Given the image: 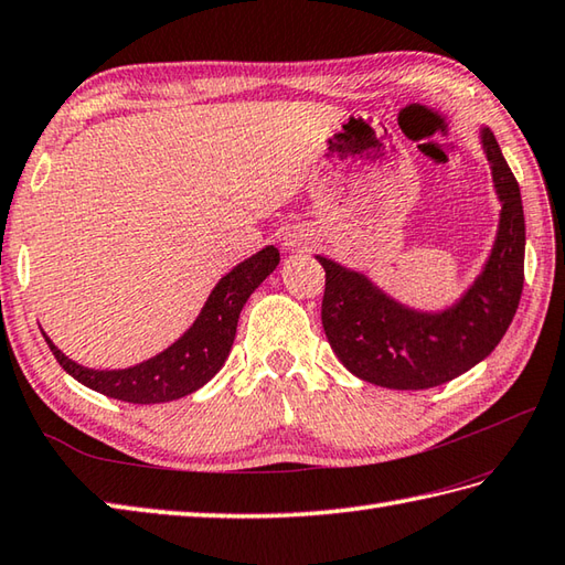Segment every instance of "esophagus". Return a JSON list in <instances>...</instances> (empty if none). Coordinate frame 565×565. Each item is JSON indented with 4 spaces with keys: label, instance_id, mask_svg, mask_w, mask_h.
I'll use <instances>...</instances> for the list:
<instances>
[{
    "label": "esophagus",
    "instance_id": "34e87169",
    "mask_svg": "<svg viewBox=\"0 0 565 565\" xmlns=\"http://www.w3.org/2000/svg\"><path fill=\"white\" fill-rule=\"evenodd\" d=\"M284 247L289 252H308L313 247V235H308L306 230H291L284 237Z\"/></svg>",
    "mask_w": 565,
    "mask_h": 565
}]
</instances>
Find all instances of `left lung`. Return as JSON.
I'll list each match as a JSON object with an SVG mask.
<instances>
[{"label": "left lung", "instance_id": "obj_1", "mask_svg": "<svg viewBox=\"0 0 565 565\" xmlns=\"http://www.w3.org/2000/svg\"><path fill=\"white\" fill-rule=\"evenodd\" d=\"M480 143L502 203L500 225L482 271L456 303L416 311L370 276L316 254L326 269V338L355 377L386 390H430L482 362L510 328L524 289L522 193L488 127L480 129Z\"/></svg>", "mask_w": 565, "mask_h": 565}]
</instances>
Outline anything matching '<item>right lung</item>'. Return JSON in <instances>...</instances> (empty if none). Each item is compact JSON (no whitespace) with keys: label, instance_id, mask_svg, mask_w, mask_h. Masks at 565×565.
Segmentation results:
<instances>
[{"label":"right lung","instance_id":"obj_1","mask_svg":"<svg viewBox=\"0 0 565 565\" xmlns=\"http://www.w3.org/2000/svg\"><path fill=\"white\" fill-rule=\"evenodd\" d=\"M276 264H279V249L274 245L239 262L235 269L227 271L215 284L193 326L173 345L159 352V355L135 364V367H83L75 360L65 358L46 333H43V338H46L55 360L73 380L109 396V399L129 404H163L181 399V396L201 390L223 367L232 342H235L242 308H245L254 289L276 269Z\"/></svg>","mask_w":565,"mask_h":565}]
</instances>
